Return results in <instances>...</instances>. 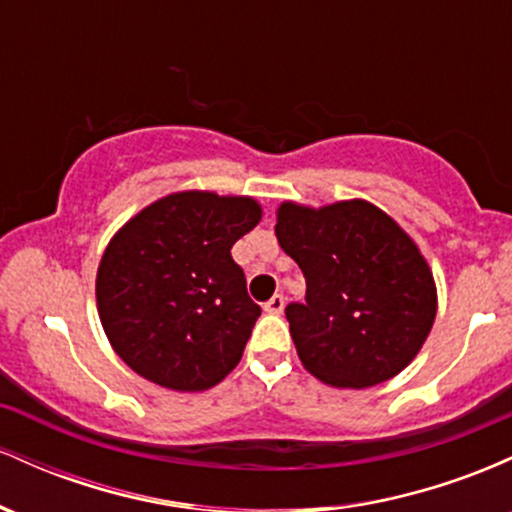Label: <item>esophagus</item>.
Listing matches in <instances>:
<instances>
[{
    "mask_svg": "<svg viewBox=\"0 0 512 512\" xmlns=\"http://www.w3.org/2000/svg\"><path fill=\"white\" fill-rule=\"evenodd\" d=\"M281 310H284V296H281V293H276V296H272L267 303H264V313L279 315Z\"/></svg>",
    "mask_w": 512,
    "mask_h": 512,
    "instance_id": "34e87169",
    "label": "esophagus"
}]
</instances>
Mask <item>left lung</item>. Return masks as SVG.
<instances>
[{
    "instance_id": "8db88e82",
    "label": "left lung",
    "mask_w": 512,
    "mask_h": 512,
    "mask_svg": "<svg viewBox=\"0 0 512 512\" xmlns=\"http://www.w3.org/2000/svg\"><path fill=\"white\" fill-rule=\"evenodd\" d=\"M274 231L305 276V303L286 305L303 366L322 383L351 390L407 368L438 308L414 240L363 199L322 209L284 202Z\"/></svg>"
}]
</instances>
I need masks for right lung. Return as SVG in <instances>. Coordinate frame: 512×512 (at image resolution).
Listing matches in <instances>:
<instances>
[{"mask_svg": "<svg viewBox=\"0 0 512 512\" xmlns=\"http://www.w3.org/2000/svg\"><path fill=\"white\" fill-rule=\"evenodd\" d=\"M262 219L250 197L175 192L103 252L96 301L117 356L151 383L202 392L238 366L262 308L231 248Z\"/></svg>", "mask_w": 512, "mask_h": 512, "instance_id": "obj_1", "label": "right lung"}]
</instances>
